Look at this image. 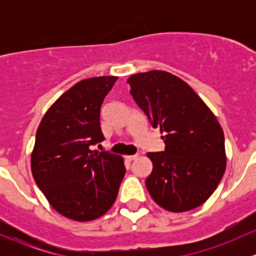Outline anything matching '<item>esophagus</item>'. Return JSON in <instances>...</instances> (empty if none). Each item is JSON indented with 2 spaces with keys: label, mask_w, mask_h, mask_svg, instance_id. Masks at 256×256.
<instances>
[{
  "label": "esophagus",
  "mask_w": 256,
  "mask_h": 256,
  "mask_svg": "<svg viewBox=\"0 0 256 256\" xmlns=\"http://www.w3.org/2000/svg\"><path fill=\"white\" fill-rule=\"evenodd\" d=\"M138 158V154H131V156H126V160L128 161H134V160Z\"/></svg>",
  "instance_id": "34e87169"
}]
</instances>
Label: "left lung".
Here are the masks:
<instances>
[{
    "instance_id": "left-lung-1",
    "label": "left lung",
    "mask_w": 256,
    "mask_h": 256,
    "mask_svg": "<svg viewBox=\"0 0 256 256\" xmlns=\"http://www.w3.org/2000/svg\"><path fill=\"white\" fill-rule=\"evenodd\" d=\"M131 95L154 128L164 151L148 152L152 200L174 213L200 207L216 190L226 167L224 134L218 120L186 82L164 70L128 79Z\"/></svg>"
}]
</instances>
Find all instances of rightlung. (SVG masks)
Returning a JSON list of instances; mask_svg holds the SVG:
<instances>
[{
    "label": "right lung",
    "instance_id": "obj_1",
    "mask_svg": "<svg viewBox=\"0 0 256 256\" xmlns=\"http://www.w3.org/2000/svg\"><path fill=\"white\" fill-rule=\"evenodd\" d=\"M118 76L76 82L44 114L30 156L36 183L66 218L90 222L112 207L125 176L124 158L90 150L102 142L100 109Z\"/></svg>",
    "mask_w": 256,
    "mask_h": 256
}]
</instances>
